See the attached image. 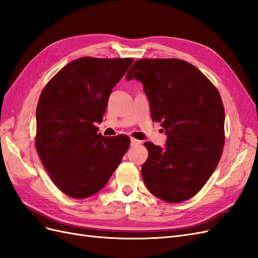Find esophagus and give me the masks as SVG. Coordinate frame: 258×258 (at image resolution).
Returning a JSON list of instances; mask_svg holds the SVG:
<instances>
[{
    "label": "esophagus",
    "mask_w": 258,
    "mask_h": 258,
    "mask_svg": "<svg viewBox=\"0 0 258 258\" xmlns=\"http://www.w3.org/2000/svg\"><path fill=\"white\" fill-rule=\"evenodd\" d=\"M141 141L135 140V138H132L131 140V146H138V145H141Z\"/></svg>",
    "instance_id": "34e87169"
}]
</instances>
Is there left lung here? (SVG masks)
I'll return each instance as SVG.
<instances>
[{
	"instance_id": "1",
	"label": "left lung",
	"mask_w": 258,
	"mask_h": 258,
	"mask_svg": "<svg viewBox=\"0 0 258 258\" xmlns=\"http://www.w3.org/2000/svg\"><path fill=\"white\" fill-rule=\"evenodd\" d=\"M143 83L151 118L161 123L166 147L145 143L142 175L151 194L168 203L196 195L219 162L224 145V108L203 73L180 58H141L126 74Z\"/></svg>"
}]
</instances>
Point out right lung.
Listing matches in <instances>:
<instances>
[{
  "label": "right lung",
  "mask_w": 258,
  "mask_h": 258,
  "mask_svg": "<svg viewBox=\"0 0 258 258\" xmlns=\"http://www.w3.org/2000/svg\"><path fill=\"white\" fill-rule=\"evenodd\" d=\"M133 61L76 58L41 92L36 149L52 181L70 197L82 200L99 192L130 147L128 136H102L95 123L102 122L112 88Z\"/></svg>",
  "instance_id": "obj_1"
}]
</instances>
